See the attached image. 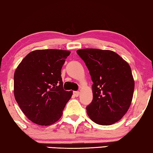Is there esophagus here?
I'll use <instances>...</instances> for the list:
<instances>
[{"label": "esophagus", "instance_id": "obj_1", "mask_svg": "<svg viewBox=\"0 0 153 153\" xmlns=\"http://www.w3.org/2000/svg\"><path fill=\"white\" fill-rule=\"evenodd\" d=\"M74 95L76 96V97H77V96L79 95V92L77 91H74Z\"/></svg>", "mask_w": 153, "mask_h": 153}]
</instances>
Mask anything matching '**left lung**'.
<instances>
[{"label":"left lung","mask_w":153,"mask_h":153,"mask_svg":"<svg viewBox=\"0 0 153 153\" xmlns=\"http://www.w3.org/2000/svg\"><path fill=\"white\" fill-rule=\"evenodd\" d=\"M93 82V100L87 107L90 119L109 126L126 114L132 102L134 81L130 65L111 51L85 48L77 51Z\"/></svg>","instance_id":"left-lung-1"}]
</instances>
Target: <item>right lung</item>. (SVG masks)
<instances>
[{"label": "right lung", "instance_id": "1", "mask_svg": "<svg viewBox=\"0 0 153 153\" xmlns=\"http://www.w3.org/2000/svg\"><path fill=\"white\" fill-rule=\"evenodd\" d=\"M68 51L44 49L32 51L15 71L16 101L27 119L39 126L57 121L73 91L63 89L61 70Z\"/></svg>", "mask_w": 153, "mask_h": 153}]
</instances>
